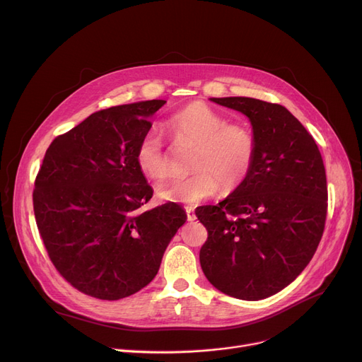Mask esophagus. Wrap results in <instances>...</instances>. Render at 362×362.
Wrapping results in <instances>:
<instances>
[{"instance_id":"1","label":"esophagus","mask_w":362,"mask_h":362,"mask_svg":"<svg viewBox=\"0 0 362 362\" xmlns=\"http://www.w3.org/2000/svg\"><path fill=\"white\" fill-rule=\"evenodd\" d=\"M185 211H187V219L189 222L196 221V214H194V209L193 207H185Z\"/></svg>"}]
</instances>
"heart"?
I'll use <instances>...</instances> for the list:
<instances>
[{
    "label": "heart",
    "instance_id": "obj_1",
    "mask_svg": "<svg viewBox=\"0 0 362 362\" xmlns=\"http://www.w3.org/2000/svg\"><path fill=\"white\" fill-rule=\"evenodd\" d=\"M175 144L194 146L191 175L180 177L159 187L162 200L197 204L226 191L238 188L251 174L257 159V139L245 124H228V118L203 102H194L166 121ZM139 171L153 181L169 174V159L162 134L146 132L136 148Z\"/></svg>",
    "mask_w": 362,
    "mask_h": 362
}]
</instances>
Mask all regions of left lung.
Instances as JSON below:
<instances>
[{"label":"left lung","mask_w":362,"mask_h":362,"mask_svg":"<svg viewBox=\"0 0 362 362\" xmlns=\"http://www.w3.org/2000/svg\"><path fill=\"white\" fill-rule=\"evenodd\" d=\"M248 117L257 139L250 177L216 206L196 209L207 229L200 264L221 292L259 301L282 291L313 259L327 215L326 169L305 127L279 103L210 98Z\"/></svg>","instance_id":"obj_1"}]
</instances>
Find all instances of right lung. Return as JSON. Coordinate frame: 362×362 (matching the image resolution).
<instances>
[{"label": "right lung", "mask_w": 362, "mask_h": 362, "mask_svg": "<svg viewBox=\"0 0 362 362\" xmlns=\"http://www.w3.org/2000/svg\"><path fill=\"white\" fill-rule=\"evenodd\" d=\"M166 100L102 110L52 140L39 168L33 210L48 256L73 288L117 301L151 284L187 215L153 196L136 165L148 121Z\"/></svg>", "instance_id": "right-lung-1"}]
</instances>
